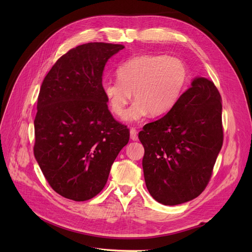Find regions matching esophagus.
I'll return each instance as SVG.
<instances>
[{
    "mask_svg": "<svg viewBox=\"0 0 252 252\" xmlns=\"http://www.w3.org/2000/svg\"><path fill=\"white\" fill-rule=\"evenodd\" d=\"M137 129L135 127H130L129 129V137L131 141H137L138 140V135H137Z\"/></svg>",
    "mask_w": 252,
    "mask_h": 252,
    "instance_id": "1",
    "label": "esophagus"
}]
</instances>
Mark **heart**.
Masks as SVG:
<instances>
[{
  "mask_svg": "<svg viewBox=\"0 0 252 252\" xmlns=\"http://www.w3.org/2000/svg\"><path fill=\"white\" fill-rule=\"evenodd\" d=\"M117 81H104L103 94L111 112L122 116L131 94L136 99L125 119L135 122L146 115L160 116L177 103L188 79L186 65L178 58L141 55L128 59L116 69Z\"/></svg>",
  "mask_w": 252,
  "mask_h": 252,
  "instance_id": "1",
  "label": "heart"
}]
</instances>
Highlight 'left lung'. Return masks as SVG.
Listing matches in <instances>:
<instances>
[{"label":"left lung","instance_id":"8db88e82","mask_svg":"<svg viewBox=\"0 0 252 252\" xmlns=\"http://www.w3.org/2000/svg\"><path fill=\"white\" fill-rule=\"evenodd\" d=\"M222 137L220 92L209 79L195 77L173 108L139 133L150 195L164 205L199 196L213 174Z\"/></svg>","mask_w":252,"mask_h":252}]
</instances>
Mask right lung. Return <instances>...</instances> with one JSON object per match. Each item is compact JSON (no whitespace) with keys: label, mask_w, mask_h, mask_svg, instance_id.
Wrapping results in <instances>:
<instances>
[{"label":"right lung","mask_w":252,"mask_h":252,"mask_svg":"<svg viewBox=\"0 0 252 252\" xmlns=\"http://www.w3.org/2000/svg\"><path fill=\"white\" fill-rule=\"evenodd\" d=\"M124 45L88 43L69 50L44 78L34 118L33 153L52 189L74 201L99 194L129 140L102 91L106 63Z\"/></svg>","instance_id":"right-lung-1"}]
</instances>
